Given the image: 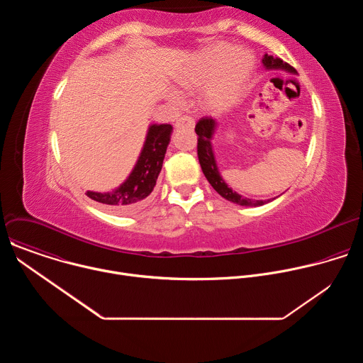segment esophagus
<instances>
[{
  "label": "esophagus",
  "instance_id": "1",
  "mask_svg": "<svg viewBox=\"0 0 363 363\" xmlns=\"http://www.w3.org/2000/svg\"><path fill=\"white\" fill-rule=\"evenodd\" d=\"M189 128V129H194L195 128V121L191 118V116H181L179 119H177L175 122V128Z\"/></svg>",
  "mask_w": 363,
  "mask_h": 363
}]
</instances>
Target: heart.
Segmentation results:
<instances>
[{
	"label": "heart",
	"mask_w": 363,
	"mask_h": 363,
	"mask_svg": "<svg viewBox=\"0 0 363 363\" xmlns=\"http://www.w3.org/2000/svg\"><path fill=\"white\" fill-rule=\"evenodd\" d=\"M251 70V59L242 50L233 51L224 44L214 45L178 77L185 90H196L205 84L202 105L208 111H224L238 99Z\"/></svg>",
	"instance_id": "1"
}]
</instances>
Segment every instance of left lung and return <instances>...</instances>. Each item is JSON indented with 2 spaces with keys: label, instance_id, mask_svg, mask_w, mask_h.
<instances>
[{
  "label": "left lung",
  "instance_id": "1",
  "mask_svg": "<svg viewBox=\"0 0 363 363\" xmlns=\"http://www.w3.org/2000/svg\"><path fill=\"white\" fill-rule=\"evenodd\" d=\"M263 65L266 66V69H283L286 72L290 73H296V69L291 67L289 63H284L281 59L279 57H273L266 55L263 57ZM216 121L213 118H201L195 126V132L198 135V143H196V152H198V160H199V165L201 169L205 175V178L208 179V182L211 184V186L225 199L238 203V205H244V206H260L264 205L269 201H260V199H250L245 198L240 194H237L235 191H233L221 178L217 164H216V157L213 152V145H211V139L213 135L216 132Z\"/></svg>",
  "mask_w": 363,
  "mask_h": 363
}]
</instances>
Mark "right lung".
Listing matches in <instances>:
<instances>
[{
	"label": "right lung",
	"instance_id": "1",
	"mask_svg": "<svg viewBox=\"0 0 363 363\" xmlns=\"http://www.w3.org/2000/svg\"><path fill=\"white\" fill-rule=\"evenodd\" d=\"M171 133L172 126L168 123L150 125L140 157L129 178L111 192L86 191V195L119 214L132 213L140 208L157 185L167 147L171 140Z\"/></svg>",
	"mask_w": 363,
	"mask_h": 363
}]
</instances>
